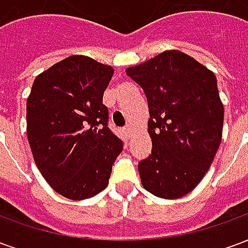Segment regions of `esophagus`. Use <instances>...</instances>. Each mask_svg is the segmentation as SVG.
Masks as SVG:
<instances>
[{
  "instance_id": "esophagus-1",
  "label": "esophagus",
  "mask_w": 248,
  "mask_h": 248,
  "mask_svg": "<svg viewBox=\"0 0 248 248\" xmlns=\"http://www.w3.org/2000/svg\"><path fill=\"white\" fill-rule=\"evenodd\" d=\"M124 131L127 137H131V134H133V127H131V124H126L124 127Z\"/></svg>"
}]
</instances>
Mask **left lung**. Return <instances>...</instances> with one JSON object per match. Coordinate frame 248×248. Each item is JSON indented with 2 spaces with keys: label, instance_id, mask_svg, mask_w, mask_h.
<instances>
[{
  "label": "left lung",
  "instance_id": "8db88e82",
  "mask_svg": "<svg viewBox=\"0 0 248 248\" xmlns=\"http://www.w3.org/2000/svg\"><path fill=\"white\" fill-rule=\"evenodd\" d=\"M127 76L149 103L151 154L138 163L146 190L177 199L198 186L222 140L223 105L214 73L182 51L167 50Z\"/></svg>",
  "mask_w": 248,
  "mask_h": 248
}]
</instances>
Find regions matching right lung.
<instances>
[{
  "instance_id": "1",
  "label": "right lung",
  "mask_w": 248,
  "mask_h": 248,
  "mask_svg": "<svg viewBox=\"0 0 248 248\" xmlns=\"http://www.w3.org/2000/svg\"><path fill=\"white\" fill-rule=\"evenodd\" d=\"M113 67L71 56L34 79L26 102L28 140L38 170L62 197L81 201L108 185L124 142L108 129L103 93Z\"/></svg>"
}]
</instances>
